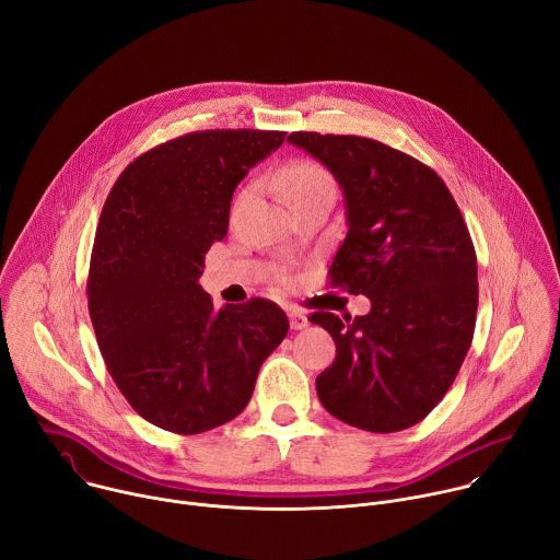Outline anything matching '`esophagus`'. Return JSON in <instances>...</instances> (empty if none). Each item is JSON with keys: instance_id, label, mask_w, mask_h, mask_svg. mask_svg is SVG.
<instances>
[{"instance_id": "obj_1", "label": "esophagus", "mask_w": 560, "mask_h": 560, "mask_svg": "<svg viewBox=\"0 0 560 560\" xmlns=\"http://www.w3.org/2000/svg\"><path fill=\"white\" fill-rule=\"evenodd\" d=\"M307 326H310V318H307L303 312L290 310V328H292V330H303V328H307Z\"/></svg>"}]
</instances>
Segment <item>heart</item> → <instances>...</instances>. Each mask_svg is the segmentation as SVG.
I'll return each mask as SVG.
<instances>
[{
    "label": "heart",
    "instance_id": "heart-1",
    "mask_svg": "<svg viewBox=\"0 0 560 560\" xmlns=\"http://www.w3.org/2000/svg\"><path fill=\"white\" fill-rule=\"evenodd\" d=\"M277 186L288 203L316 192H335L330 173L324 166L307 162V159H296V162H290L285 168H281L277 175Z\"/></svg>",
    "mask_w": 560,
    "mask_h": 560
}]
</instances>
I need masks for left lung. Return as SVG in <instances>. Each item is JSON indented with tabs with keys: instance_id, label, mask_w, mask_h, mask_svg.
Masks as SVG:
<instances>
[{
	"instance_id": "obj_1",
	"label": "left lung",
	"mask_w": 560,
	"mask_h": 560,
	"mask_svg": "<svg viewBox=\"0 0 560 560\" xmlns=\"http://www.w3.org/2000/svg\"><path fill=\"white\" fill-rule=\"evenodd\" d=\"M288 141L318 159L346 197L330 285L372 303L354 318L310 316L337 343L316 376L318 401L359 430L412 428L439 406L474 337L476 253L463 214L430 166L381 141L303 130Z\"/></svg>"
}]
</instances>
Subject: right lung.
Instances as JSON below:
<instances>
[{"label":"right lung","mask_w":560,"mask_h":560,"mask_svg":"<svg viewBox=\"0 0 560 560\" xmlns=\"http://www.w3.org/2000/svg\"><path fill=\"white\" fill-rule=\"evenodd\" d=\"M281 130H199L139 154L95 234L89 312L106 368L148 423L199 434L248 406L261 363L288 335L268 299L214 310L197 279L228 232L236 184Z\"/></svg>","instance_id":"add662e5"}]
</instances>
